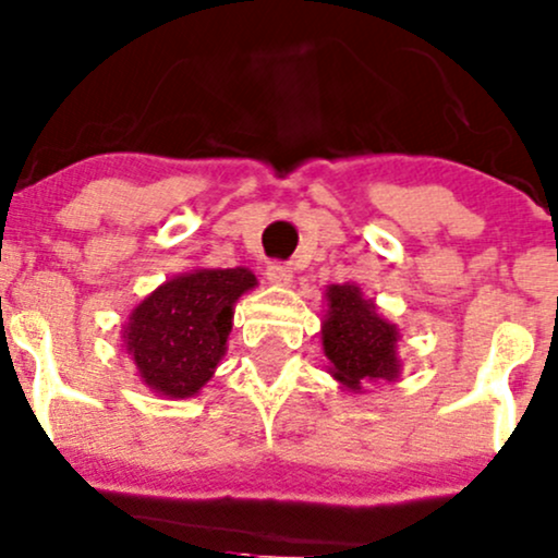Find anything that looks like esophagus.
Instances as JSON below:
<instances>
[{
  "label": "esophagus",
  "mask_w": 558,
  "mask_h": 558,
  "mask_svg": "<svg viewBox=\"0 0 558 558\" xmlns=\"http://www.w3.org/2000/svg\"><path fill=\"white\" fill-rule=\"evenodd\" d=\"M266 279L271 281V284H279V287H287L292 281V268L290 264H284V260H271V264L266 266Z\"/></svg>",
  "instance_id": "esophagus-1"
}]
</instances>
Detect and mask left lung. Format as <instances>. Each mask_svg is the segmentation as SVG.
I'll return each mask as SVG.
<instances>
[{"instance_id": "8db88e82", "label": "left lung", "mask_w": 558, "mask_h": 558, "mask_svg": "<svg viewBox=\"0 0 558 558\" xmlns=\"http://www.w3.org/2000/svg\"><path fill=\"white\" fill-rule=\"evenodd\" d=\"M329 318L324 324V352L339 381L360 389L363 381L397 378V326L376 313L357 287H329Z\"/></svg>"}]
</instances>
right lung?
Masks as SVG:
<instances>
[{
    "mask_svg": "<svg viewBox=\"0 0 558 558\" xmlns=\"http://www.w3.org/2000/svg\"><path fill=\"white\" fill-rule=\"evenodd\" d=\"M253 287L247 268H203L150 292L124 329L143 381L163 397H193L225 355L234 300Z\"/></svg>",
    "mask_w": 558,
    "mask_h": 558,
    "instance_id": "add662e5",
    "label": "right lung"
}]
</instances>
